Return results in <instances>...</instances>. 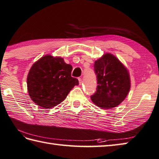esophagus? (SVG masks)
<instances>
[{
    "label": "esophagus",
    "instance_id": "obj_1",
    "mask_svg": "<svg viewBox=\"0 0 159 159\" xmlns=\"http://www.w3.org/2000/svg\"><path fill=\"white\" fill-rule=\"evenodd\" d=\"M79 83H80V84H81V83H82V82H83L82 78H80V77H79Z\"/></svg>",
    "mask_w": 159,
    "mask_h": 159
}]
</instances>
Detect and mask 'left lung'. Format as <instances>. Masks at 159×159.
I'll use <instances>...</instances> for the list:
<instances>
[{
  "instance_id": "obj_1",
  "label": "left lung",
  "mask_w": 159,
  "mask_h": 159,
  "mask_svg": "<svg viewBox=\"0 0 159 159\" xmlns=\"http://www.w3.org/2000/svg\"><path fill=\"white\" fill-rule=\"evenodd\" d=\"M94 67L98 85L96 92L91 96L92 101L102 109L118 106L129 91L128 71L110 54H105L95 61Z\"/></svg>"
}]
</instances>
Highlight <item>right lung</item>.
Here are the masks:
<instances>
[{"instance_id": "add662e5", "label": "right lung", "mask_w": 159, "mask_h": 159, "mask_svg": "<svg viewBox=\"0 0 159 159\" xmlns=\"http://www.w3.org/2000/svg\"><path fill=\"white\" fill-rule=\"evenodd\" d=\"M72 66L62 58L50 55L34 63L27 76V89L32 100L41 107L49 109L63 102L79 80L71 77Z\"/></svg>"}]
</instances>
